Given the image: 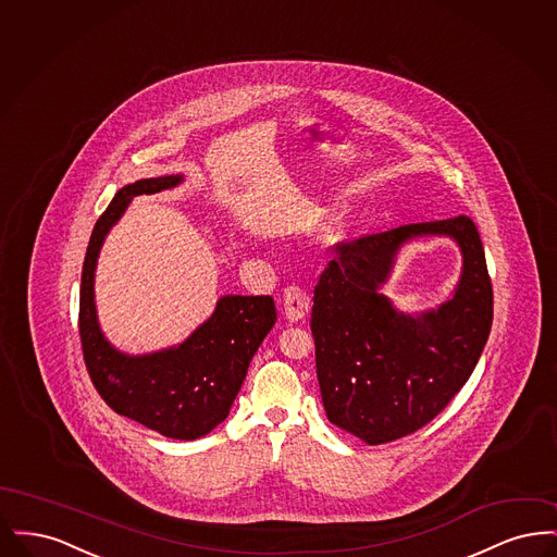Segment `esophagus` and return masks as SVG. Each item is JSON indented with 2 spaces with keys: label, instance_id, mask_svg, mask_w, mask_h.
Returning <instances> with one entry per match:
<instances>
[{
  "label": "esophagus",
  "instance_id": "34e87169",
  "mask_svg": "<svg viewBox=\"0 0 557 557\" xmlns=\"http://www.w3.org/2000/svg\"><path fill=\"white\" fill-rule=\"evenodd\" d=\"M282 302H284V315H286L290 323H296V321L307 318V313L311 309L309 294L302 290V288H298V286H288L284 290Z\"/></svg>",
  "mask_w": 557,
  "mask_h": 557
}]
</instances>
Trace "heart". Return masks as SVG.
Instances as JSON below:
<instances>
[{
    "label": "heart",
    "mask_w": 557,
    "mask_h": 557,
    "mask_svg": "<svg viewBox=\"0 0 557 557\" xmlns=\"http://www.w3.org/2000/svg\"><path fill=\"white\" fill-rule=\"evenodd\" d=\"M345 239V227H338V230H334V232H332L327 238L323 239V246H325V248H334V246H341Z\"/></svg>",
    "instance_id": "obj_1"
}]
</instances>
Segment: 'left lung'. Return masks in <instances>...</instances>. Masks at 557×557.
Wrapping results in <instances>:
<instances>
[{"label": "left lung", "instance_id": "8db88e82", "mask_svg": "<svg viewBox=\"0 0 557 557\" xmlns=\"http://www.w3.org/2000/svg\"><path fill=\"white\" fill-rule=\"evenodd\" d=\"M449 237L462 273L438 308L405 314L381 294L399 248ZM313 294L319 391L327 420L366 445L434 420L468 382L491 334L493 288L476 225L461 214L341 244Z\"/></svg>", "mask_w": 557, "mask_h": 557}]
</instances>
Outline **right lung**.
I'll return each mask as SVG.
<instances>
[{
	"label": "right lung",
	"instance_id": "obj_1",
	"mask_svg": "<svg viewBox=\"0 0 557 557\" xmlns=\"http://www.w3.org/2000/svg\"><path fill=\"white\" fill-rule=\"evenodd\" d=\"M182 182V173L137 180L121 187L98 219L81 273L79 334L91 382L119 416L166 438L196 441L230 416L255 352L275 325L273 298L225 294L216 300L211 318L184 343L129 355L110 345L104 336L94 292L104 239L133 198L171 189Z\"/></svg>",
	"mask_w": 557,
	"mask_h": 557
}]
</instances>
